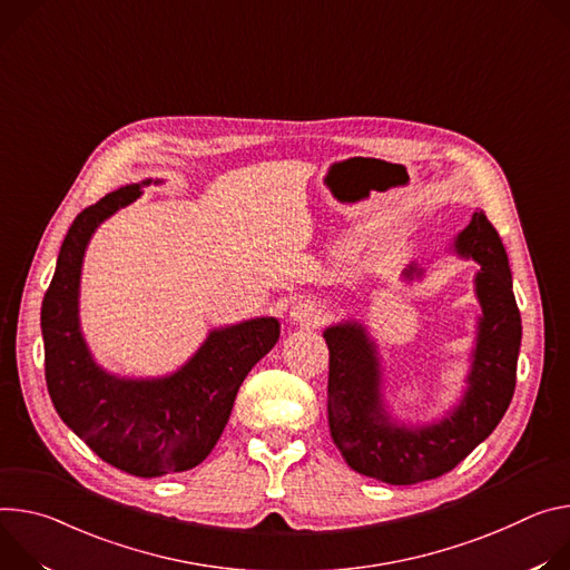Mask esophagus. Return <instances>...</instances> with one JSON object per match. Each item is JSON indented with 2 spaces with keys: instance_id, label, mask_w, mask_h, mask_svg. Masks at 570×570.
Instances as JSON below:
<instances>
[{
  "instance_id": "esophagus-1",
  "label": "esophagus",
  "mask_w": 570,
  "mask_h": 570,
  "mask_svg": "<svg viewBox=\"0 0 570 570\" xmlns=\"http://www.w3.org/2000/svg\"><path fill=\"white\" fill-rule=\"evenodd\" d=\"M326 320H328V309L317 301H301L289 309V322L301 328H317Z\"/></svg>"
}]
</instances>
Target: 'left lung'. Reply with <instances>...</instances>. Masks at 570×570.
I'll use <instances>...</instances> for the list:
<instances>
[{
  "mask_svg": "<svg viewBox=\"0 0 570 570\" xmlns=\"http://www.w3.org/2000/svg\"><path fill=\"white\" fill-rule=\"evenodd\" d=\"M451 250L475 261L473 292L480 317L471 348L466 387L441 419L407 423L394 416L385 399V366L377 342L357 320H342L324 331L331 351L328 423L344 462L387 484H416L455 469L495 430L517 387L521 312L512 292V272L502 239L473 213L453 237ZM416 261L403 269L407 283L421 281Z\"/></svg>",
  "mask_w": 570,
  "mask_h": 570,
  "instance_id": "8db88e82",
  "label": "left lung"
}]
</instances>
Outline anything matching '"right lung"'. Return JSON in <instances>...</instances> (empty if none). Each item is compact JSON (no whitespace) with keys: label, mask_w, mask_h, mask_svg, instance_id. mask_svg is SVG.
<instances>
[{"label":"right lung","mask_w":570,"mask_h":570,"mask_svg":"<svg viewBox=\"0 0 570 570\" xmlns=\"http://www.w3.org/2000/svg\"><path fill=\"white\" fill-rule=\"evenodd\" d=\"M151 183L163 180L124 185L75 219L40 312L45 377L58 416L104 462L138 478L202 464L228 423L246 373L281 337L276 317L213 328L193 357L156 377L117 375L95 360L79 317L86 248L95 230Z\"/></svg>","instance_id":"right-lung-1"}]
</instances>
